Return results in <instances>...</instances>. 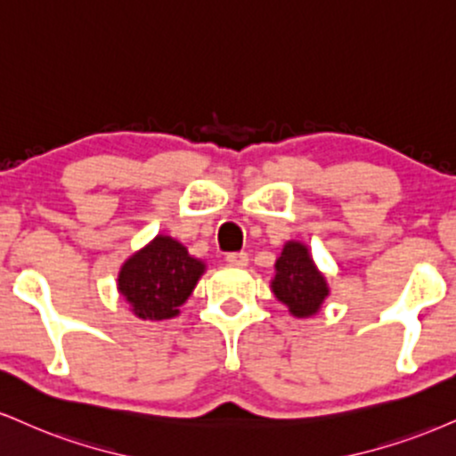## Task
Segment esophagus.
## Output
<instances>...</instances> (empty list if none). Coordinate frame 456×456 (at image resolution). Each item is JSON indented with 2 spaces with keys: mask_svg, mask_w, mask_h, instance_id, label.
Returning <instances> with one entry per match:
<instances>
[{
  "mask_svg": "<svg viewBox=\"0 0 456 456\" xmlns=\"http://www.w3.org/2000/svg\"><path fill=\"white\" fill-rule=\"evenodd\" d=\"M227 263L235 267H246L248 265V255L246 252H232V255H227Z\"/></svg>",
  "mask_w": 456,
  "mask_h": 456,
  "instance_id": "1",
  "label": "esophagus"
}]
</instances>
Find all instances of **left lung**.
Listing matches in <instances>:
<instances>
[{"label": "left lung", "mask_w": 456, "mask_h": 456, "mask_svg": "<svg viewBox=\"0 0 456 456\" xmlns=\"http://www.w3.org/2000/svg\"><path fill=\"white\" fill-rule=\"evenodd\" d=\"M272 293L295 318H310L321 312L329 297V282L312 259L308 244L289 240L273 265Z\"/></svg>", "instance_id": "obj_1"}]
</instances>
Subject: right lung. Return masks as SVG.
Returning a JSON list of instances; mask_svg holds the SVG:
<instances>
[{
  "mask_svg": "<svg viewBox=\"0 0 456 456\" xmlns=\"http://www.w3.org/2000/svg\"><path fill=\"white\" fill-rule=\"evenodd\" d=\"M204 272L206 263L184 244L159 233L120 265L117 289L142 321H167L180 314Z\"/></svg>",
  "mask_w": 456,
  "mask_h": 456,
  "instance_id": "add662e5",
  "label": "right lung"
}]
</instances>
